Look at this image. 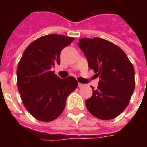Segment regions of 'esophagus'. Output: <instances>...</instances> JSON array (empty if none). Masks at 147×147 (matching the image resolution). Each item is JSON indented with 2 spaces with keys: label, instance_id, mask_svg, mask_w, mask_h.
<instances>
[{
  "label": "esophagus",
  "instance_id": "obj_1",
  "mask_svg": "<svg viewBox=\"0 0 147 147\" xmlns=\"http://www.w3.org/2000/svg\"><path fill=\"white\" fill-rule=\"evenodd\" d=\"M78 87H79V88H82V87H84V86H85V85H84V84H82V83H79V82H78Z\"/></svg>",
  "mask_w": 147,
  "mask_h": 147
}]
</instances>
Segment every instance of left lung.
Segmentation results:
<instances>
[{
	"instance_id": "left-lung-1",
	"label": "left lung",
	"mask_w": 147,
	"mask_h": 147,
	"mask_svg": "<svg viewBox=\"0 0 147 147\" xmlns=\"http://www.w3.org/2000/svg\"><path fill=\"white\" fill-rule=\"evenodd\" d=\"M79 48L100 81L98 88L85 100L88 111L100 120H111L127 107L135 87L134 69L127 55L106 40L82 38Z\"/></svg>"
}]
</instances>
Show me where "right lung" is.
I'll return each instance as SVG.
<instances>
[{
    "label": "right lung",
    "instance_id": "1",
    "mask_svg": "<svg viewBox=\"0 0 147 147\" xmlns=\"http://www.w3.org/2000/svg\"><path fill=\"white\" fill-rule=\"evenodd\" d=\"M73 40L58 34L43 36L26 47L18 63L17 88L21 100L38 121L49 122L57 118L67 97L78 86L72 76L60 78L52 71L55 64H60L61 51Z\"/></svg>",
    "mask_w": 147,
    "mask_h": 147
}]
</instances>
